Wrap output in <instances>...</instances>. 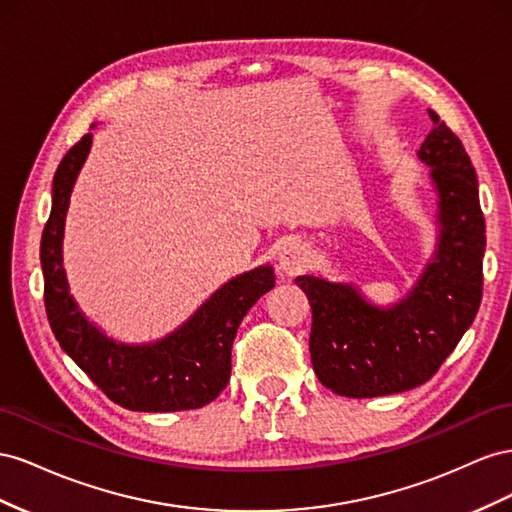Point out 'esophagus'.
<instances>
[{
    "label": "esophagus",
    "mask_w": 512,
    "mask_h": 512,
    "mask_svg": "<svg viewBox=\"0 0 512 512\" xmlns=\"http://www.w3.org/2000/svg\"><path fill=\"white\" fill-rule=\"evenodd\" d=\"M306 264V253L300 242H285L279 251V266L287 274H296Z\"/></svg>",
    "instance_id": "esophagus-1"
}]
</instances>
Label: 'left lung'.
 Masks as SVG:
<instances>
[{
    "instance_id": "1",
    "label": "left lung",
    "mask_w": 512,
    "mask_h": 512,
    "mask_svg": "<svg viewBox=\"0 0 512 512\" xmlns=\"http://www.w3.org/2000/svg\"><path fill=\"white\" fill-rule=\"evenodd\" d=\"M433 128L418 158L437 193V248L410 294L382 306L349 283L298 276L311 302V362L319 382L341 397L367 399L412 390L442 367L472 326L483 298L485 216L463 143L429 111Z\"/></svg>"
}]
</instances>
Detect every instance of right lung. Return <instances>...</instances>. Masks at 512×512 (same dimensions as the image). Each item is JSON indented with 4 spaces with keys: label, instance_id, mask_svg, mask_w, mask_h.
<instances>
[{
    "label": "right lung",
    "instance_id": "obj_1",
    "mask_svg": "<svg viewBox=\"0 0 512 512\" xmlns=\"http://www.w3.org/2000/svg\"><path fill=\"white\" fill-rule=\"evenodd\" d=\"M90 148L92 133H87L68 150L53 178L51 216L40 242L51 330L64 352L113 403L133 412L197 410L227 386L233 339L248 309L274 287V270L259 266L227 281L178 330L156 343L128 345L109 339L79 311L62 264L68 201Z\"/></svg>",
    "mask_w": 512,
    "mask_h": 512
}]
</instances>
